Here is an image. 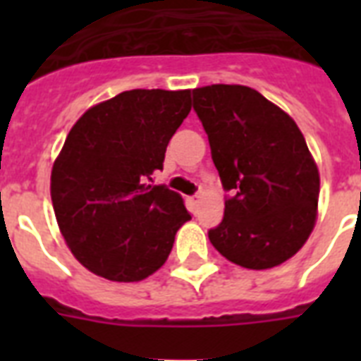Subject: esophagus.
<instances>
[{"mask_svg": "<svg viewBox=\"0 0 361 361\" xmlns=\"http://www.w3.org/2000/svg\"><path fill=\"white\" fill-rule=\"evenodd\" d=\"M200 198H202V195H200V192H197V195H195V197L191 198V202L192 204H198V202H200Z\"/></svg>", "mask_w": 361, "mask_h": 361, "instance_id": "obj_1", "label": "esophagus"}]
</instances>
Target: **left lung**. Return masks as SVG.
<instances>
[{
  "label": "left lung",
  "instance_id": "1",
  "mask_svg": "<svg viewBox=\"0 0 361 361\" xmlns=\"http://www.w3.org/2000/svg\"><path fill=\"white\" fill-rule=\"evenodd\" d=\"M221 183L232 197L208 232L231 262L268 269L294 257L317 221L320 178L290 116L247 86L192 90Z\"/></svg>",
  "mask_w": 361,
  "mask_h": 361
}]
</instances>
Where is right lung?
Wrapping results in <instances>:
<instances>
[{"label": "right lung", "instance_id": "add662e5", "mask_svg": "<svg viewBox=\"0 0 361 361\" xmlns=\"http://www.w3.org/2000/svg\"><path fill=\"white\" fill-rule=\"evenodd\" d=\"M191 90H130L87 110L65 138L50 178L59 231L76 260L104 279H146L169 258L191 214L152 185L187 114Z\"/></svg>", "mask_w": 361, "mask_h": 361}]
</instances>
